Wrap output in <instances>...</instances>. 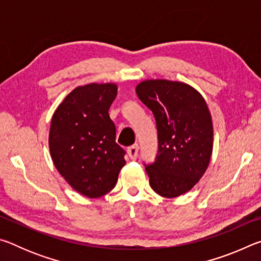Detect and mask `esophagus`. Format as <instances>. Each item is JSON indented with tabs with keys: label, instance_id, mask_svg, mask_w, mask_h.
<instances>
[{
	"label": "esophagus",
	"instance_id": "34e87169",
	"mask_svg": "<svg viewBox=\"0 0 261 261\" xmlns=\"http://www.w3.org/2000/svg\"><path fill=\"white\" fill-rule=\"evenodd\" d=\"M138 149H139V147H138V145H137V144L132 145V146L127 148V154H129L131 160H135L137 155H138Z\"/></svg>",
	"mask_w": 261,
	"mask_h": 261
}]
</instances>
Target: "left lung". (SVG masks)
Instances as JSON below:
<instances>
[{"instance_id":"obj_1","label":"left lung","mask_w":261,"mask_h":261,"mask_svg":"<svg viewBox=\"0 0 261 261\" xmlns=\"http://www.w3.org/2000/svg\"><path fill=\"white\" fill-rule=\"evenodd\" d=\"M152 110L159 132V154L146 166L151 188L166 198L190 191L205 174L213 152V122L206 101L182 82L147 79L136 87Z\"/></svg>"}]
</instances>
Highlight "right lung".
Segmentation results:
<instances>
[{"label": "right lung", "instance_id": "right-lung-1", "mask_svg": "<svg viewBox=\"0 0 261 261\" xmlns=\"http://www.w3.org/2000/svg\"><path fill=\"white\" fill-rule=\"evenodd\" d=\"M116 95L114 83L78 86L51 117V160L70 187L87 198L112 191L125 165V152L115 141L116 127L108 113Z\"/></svg>", "mask_w": 261, "mask_h": 261}]
</instances>
